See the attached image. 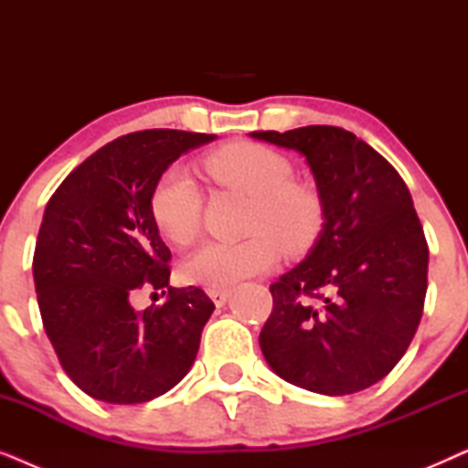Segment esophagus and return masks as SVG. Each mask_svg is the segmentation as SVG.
<instances>
[{
  "label": "esophagus",
  "instance_id": "esophagus-1",
  "mask_svg": "<svg viewBox=\"0 0 468 468\" xmlns=\"http://www.w3.org/2000/svg\"><path fill=\"white\" fill-rule=\"evenodd\" d=\"M208 296L217 306H223L229 298V290H226V287H217V290H208Z\"/></svg>",
  "mask_w": 468,
  "mask_h": 468
}]
</instances>
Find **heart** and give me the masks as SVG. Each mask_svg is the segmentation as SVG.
Instances as JSON below:
<instances>
[{"mask_svg": "<svg viewBox=\"0 0 468 468\" xmlns=\"http://www.w3.org/2000/svg\"><path fill=\"white\" fill-rule=\"evenodd\" d=\"M207 175L223 187L251 197L242 242H208L181 266V277L208 290L266 272L281 249L300 253L315 240L322 204L309 187L292 181V164L279 151L258 143H232L204 159ZM151 215L159 234L185 247L197 236L202 191L187 170L170 168L151 196Z\"/></svg>", "mask_w": 468, "mask_h": 468, "instance_id": "obj_1", "label": "heart"}]
</instances>
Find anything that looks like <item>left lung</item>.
Instances as JSON below:
<instances>
[{"instance_id": "left-lung-1", "label": "left lung", "mask_w": 468, "mask_h": 468, "mask_svg": "<svg viewBox=\"0 0 468 468\" xmlns=\"http://www.w3.org/2000/svg\"><path fill=\"white\" fill-rule=\"evenodd\" d=\"M249 136L304 157L324 219L306 258L271 285L261 354L309 392L367 389L405 356L424 309L428 245L411 194L388 159L341 127Z\"/></svg>"}]
</instances>
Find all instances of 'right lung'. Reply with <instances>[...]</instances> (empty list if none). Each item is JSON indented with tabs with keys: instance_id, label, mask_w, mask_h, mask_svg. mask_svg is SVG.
I'll list each match as a JSON object with an SVG mask.
<instances>
[{
	"instance_id": "obj_1",
	"label": "right lung",
	"mask_w": 468,
	"mask_h": 468,
	"mask_svg": "<svg viewBox=\"0 0 468 468\" xmlns=\"http://www.w3.org/2000/svg\"><path fill=\"white\" fill-rule=\"evenodd\" d=\"M215 133L144 130L121 136L66 176L44 210L34 283L47 336L82 392L136 405L176 386L194 364L213 300L170 285V249L151 215L159 178ZM143 284L164 289L162 307L136 312Z\"/></svg>"
}]
</instances>
